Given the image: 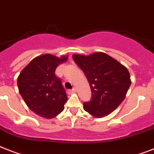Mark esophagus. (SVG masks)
Returning a JSON list of instances; mask_svg holds the SVG:
<instances>
[{"label":"esophagus","mask_w":154,"mask_h":154,"mask_svg":"<svg viewBox=\"0 0 154 154\" xmlns=\"http://www.w3.org/2000/svg\"><path fill=\"white\" fill-rule=\"evenodd\" d=\"M68 92H76V88H73V89L71 90H68Z\"/></svg>","instance_id":"esophagus-1"}]
</instances>
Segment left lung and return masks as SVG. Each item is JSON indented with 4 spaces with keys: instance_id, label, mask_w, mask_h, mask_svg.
<instances>
[{
    "instance_id": "1",
    "label": "left lung",
    "mask_w": 154,
    "mask_h": 154,
    "mask_svg": "<svg viewBox=\"0 0 154 154\" xmlns=\"http://www.w3.org/2000/svg\"><path fill=\"white\" fill-rule=\"evenodd\" d=\"M73 59L85 74L92 98L84 109L96 118L108 116L119 106L131 86V75L124 66L107 54H73Z\"/></svg>"
}]
</instances>
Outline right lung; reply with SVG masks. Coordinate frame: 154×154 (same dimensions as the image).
Segmentation results:
<instances>
[{"label":"right lung","instance_id":"add662e5","mask_svg":"<svg viewBox=\"0 0 154 154\" xmlns=\"http://www.w3.org/2000/svg\"><path fill=\"white\" fill-rule=\"evenodd\" d=\"M67 59V56L42 54L32 60L19 75L20 94L27 107L42 118H54L64 109L68 98L55 69Z\"/></svg>","mask_w":154,"mask_h":154}]
</instances>
